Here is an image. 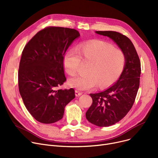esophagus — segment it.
I'll return each mask as SVG.
<instances>
[{
    "instance_id": "34e87169",
    "label": "esophagus",
    "mask_w": 158,
    "mask_h": 158,
    "mask_svg": "<svg viewBox=\"0 0 158 158\" xmlns=\"http://www.w3.org/2000/svg\"><path fill=\"white\" fill-rule=\"evenodd\" d=\"M75 92H76V95L77 97H79V96H80L82 94V92H80V91H79V90H76V91H75Z\"/></svg>"
}]
</instances>
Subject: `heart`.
<instances>
[{
	"mask_svg": "<svg viewBox=\"0 0 158 158\" xmlns=\"http://www.w3.org/2000/svg\"><path fill=\"white\" fill-rule=\"evenodd\" d=\"M76 49H70L63 57L66 72L76 74L82 61L89 63L86 75L71 78V86L81 90L108 86L117 81L123 70L126 57L122 50L101 40L82 44Z\"/></svg>",
	"mask_w": 158,
	"mask_h": 158,
	"instance_id": "b5f03b06",
	"label": "heart"
}]
</instances>
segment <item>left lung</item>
I'll list each match as a JSON object with an SVG mask.
<instances>
[{
  "label": "left lung",
  "instance_id": "8db88e82",
  "mask_svg": "<svg viewBox=\"0 0 158 158\" xmlns=\"http://www.w3.org/2000/svg\"><path fill=\"white\" fill-rule=\"evenodd\" d=\"M112 39L126 57L118 80L104 92L90 94L92 104L86 113V119L98 127L113 125L121 120L133 105L139 86L141 64L134 45L125 35L116 31H95Z\"/></svg>",
  "mask_w": 158,
  "mask_h": 158
}]
</instances>
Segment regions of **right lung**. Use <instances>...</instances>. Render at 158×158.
Instances as JSON below:
<instances>
[{"instance_id": "obj_1", "label": "right lung", "mask_w": 158, "mask_h": 158, "mask_svg": "<svg viewBox=\"0 0 158 158\" xmlns=\"http://www.w3.org/2000/svg\"><path fill=\"white\" fill-rule=\"evenodd\" d=\"M80 36L73 29L47 27L25 46L19 64V88L25 106L37 121L52 123L61 120L75 91L57 89L66 81L63 57Z\"/></svg>"}]
</instances>
